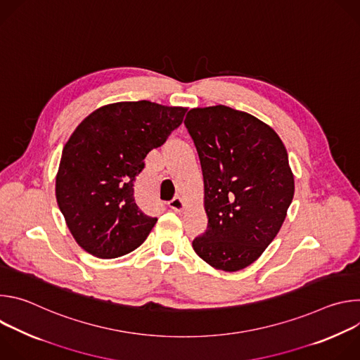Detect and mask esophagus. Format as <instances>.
Segmentation results:
<instances>
[{
    "mask_svg": "<svg viewBox=\"0 0 360 360\" xmlns=\"http://www.w3.org/2000/svg\"><path fill=\"white\" fill-rule=\"evenodd\" d=\"M168 205H169V208H171L172 211H175V212H181V211L184 210V207H185L184 200H182L179 196H175L172 200L168 202Z\"/></svg>",
    "mask_w": 360,
    "mask_h": 360,
    "instance_id": "34e87169",
    "label": "esophagus"
}]
</instances>
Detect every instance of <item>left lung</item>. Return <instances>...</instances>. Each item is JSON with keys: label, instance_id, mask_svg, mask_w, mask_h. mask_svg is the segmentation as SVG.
Listing matches in <instances>:
<instances>
[{"label": "left lung", "instance_id": "left-lung-1", "mask_svg": "<svg viewBox=\"0 0 360 360\" xmlns=\"http://www.w3.org/2000/svg\"><path fill=\"white\" fill-rule=\"evenodd\" d=\"M200 161L208 226L192 240L199 258L236 272L278 235L295 181L278 134L225 105L193 108L184 121Z\"/></svg>", "mask_w": 360, "mask_h": 360}]
</instances>
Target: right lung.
<instances>
[{"instance_id":"1","label":"right lung","mask_w":360,"mask_h":360,"mask_svg":"<svg viewBox=\"0 0 360 360\" xmlns=\"http://www.w3.org/2000/svg\"><path fill=\"white\" fill-rule=\"evenodd\" d=\"M186 108L150 101L117 102L89 114L63 149L56 181L60 211L78 245L102 259L136 249L157 218L135 202L145 157L165 143Z\"/></svg>"}]
</instances>
